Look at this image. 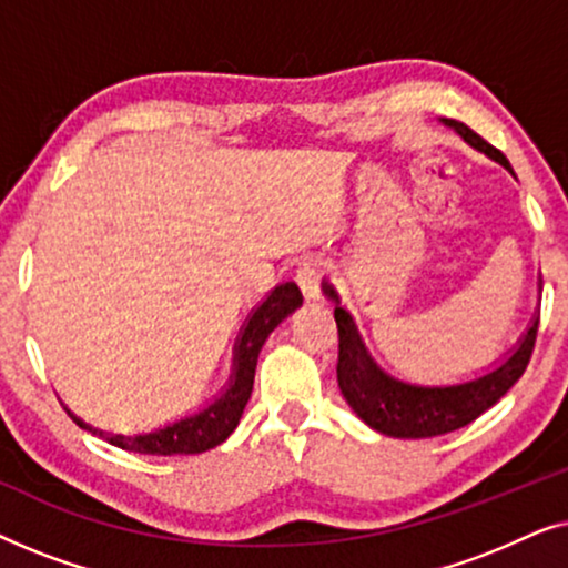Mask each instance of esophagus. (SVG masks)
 <instances>
[{"label":"esophagus","mask_w":568,"mask_h":568,"mask_svg":"<svg viewBox=\"0 0 568 568\" xmlns=\"http://www.w3.org/2000/svg\"><path fill=\"white\" fill-rule=\"evenodd\" d=\"M321 278H323V268L317 261H305L297 268V284L305 300H315L317 292H321Z\"/></svg>","instance_id":"obj_1"}]
</instances>
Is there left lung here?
I'll return each mask as SVG.
<instances>
[{
  "mask_svg": "<svg viewBox=\"0 0 568 568\" xmlns=\"http://www.w3.org/2000/svg\"><path fill=\"white\" fill-rule=\"evenodd\" d=\"M447 129H453L465 144L473 150L484 152L486 158L499 162L504 170H511L509 160L478 136L476 131L465 126L455 119H439ZM542 284H538L540 290ZM323 294L336 302L333 317L338 325V387L356 416L372 429L395 439H426L439 437V434L463 429L470 422L499 403L511 385L523 377L530 362L535 336H538V317H532L523 338L515 348L504 354L501 362H496L484 375L470 379H460L453 385H416L406 379L393 377L379 364L372 359L369 348L364 346L356 328L352 313L341 307L338 292L331 282H323Z\"/></svg>",
  "mask_w": 568,
  "mask_h": 568,
  "instance_id": "1",
  "label": "left lung"
}]
</instances>
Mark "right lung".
<instances>
[{
  "instance_id": "add662e5",
  "label": "right lung",
  "mask_w": 568,
  "mask_h": 568,
  "mask_svg": "<svg viewBox=\"0 0 568 568\" xmlns=\"http://www.w3.org/2000/svg\"><path fill=\"white\" fill-rule=\"evenodd\" d=\"M302 305V292L294 282H284L274 286L266 294V300L247 315V321L240 331L235 356H232V375L224 385V390L216 398L204 406L196 414L178 418V422L160 426V429L146 434H113L103 432L82 422L74 416L67 406V414L80 429H88L95 437H103L111 445L129 449V453L139 455H199L206 453L235 432L240 424V416L251 400L253 379H255V364H258V354L271 331L276 328L284 317H290L294 310Z\"/></svg>"
}]
</instances>
